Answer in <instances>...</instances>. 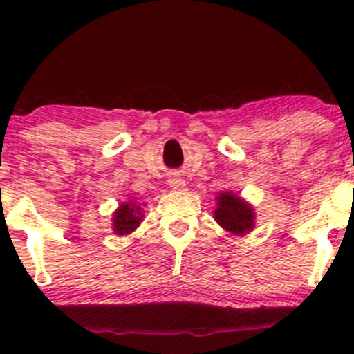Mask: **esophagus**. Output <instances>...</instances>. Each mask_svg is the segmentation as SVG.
<instances>
[{
	"label": "esophagus",
	"mask_w": 354,
	"mask_h": 354,
	"mask_svg": "<svg viewBox=\"0 0 354 354\" xmlns=\"http://www.w3.org/2000/svg\"><path fill=\"white\" fill-rule=\"evenodd\" d=\"M169 187L173 188V190H176V192H183L185 188H187V183H185V181L181 180V178H171V180H169Z\"/></svg>",
	"instance_id": "obj_1"
}]
</instances>
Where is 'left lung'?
I'll return each mask as SVG.
<instances>
[{
  "label": "left lung",
  "instance_id": "1",
  "mask_svg": "<svg viewBox=\"0 0 354 354\" xmlns=\"http://www.w3.org/2000/svg\"><path fill=\"white\" fill-rule=\"evenodd\" d=\"M217 209L214 210L217 224L233 234H245L255 226L253 207L233 192H221L216 198Z\"/></svg>",
  "mask_w": 354,
  "mask_h": 354
}]
</instances>
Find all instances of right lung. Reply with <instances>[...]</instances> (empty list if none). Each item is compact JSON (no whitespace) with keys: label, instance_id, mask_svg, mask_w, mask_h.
I'll use <instances>...</instances> for the list:
<instances>
[{"label":"right lung","instance_id":"1","mask_svg":"<svg viewBox=\"0 0 354 354\" xmlns=\"http://www.w3.org/2000/svg\"><path fill=\"white\" fill-rule=\"evenodd\" d=\"M142 217H144V214H142L140 205H137L135 202L121 203L113 214V231L118 236L130 234L131 231L137 230Z\"/></svg>","mask_w":354,"mask_h":354}]
</instances>
